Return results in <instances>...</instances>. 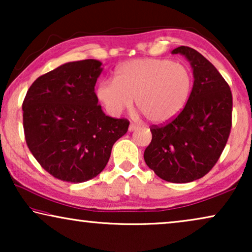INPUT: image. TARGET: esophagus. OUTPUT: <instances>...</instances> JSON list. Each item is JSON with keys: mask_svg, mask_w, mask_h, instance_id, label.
I'll return each instance as SVG.
<instances>
[{"mask_svg": "<svg viewBox=\"0 0 252 252\" xmlns=\"http://www.w3.org/2000/svg\"><path fill=\"white\" fill-rule=\"evenodd\" d=\"M136 128H137V125H135V124L132 123L128 127V130H129V132H133V130H135Z\"/></svg>", "mask_w": 252, "mask_h": 252, "instance_id": "obj_1", "label": "esophagus"}]
</instances>
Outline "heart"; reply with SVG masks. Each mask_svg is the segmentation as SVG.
I'll use <instances>...</instances> for the list:
<instances>
[{
    "label": "heart",
    "instance_id": "obj_1",
    "mask_svg": "<svg viewBox=\"0 0 252 252\" xmlns=\"http://www.w3.org/2000/svg\"><path fill=\"white\" fill-rule=\"evenodd\" d=\"M192 88L185 65L159 58H139L123 63L115 81L103 80L96 96L111 116H119L135 102L149 122L163 124L177 117L187 104Z\"/></svg>",
    "mask_w": 252,
    "mask_h": 252
}]
</instances>
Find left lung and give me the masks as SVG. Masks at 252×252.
Masks as SVG:
<instances>
[{"label":"left lung","instance_id":"1","mask_svg":"<svg viewBox=\"0 0 252 252\" xmlns=\"http://www.w3.org/2000/svg\"><path fill=\"white\" fill-rule=\"evenodd\" d=\"M190 63L194 85L187 104L165 126L151 127L153 140L144 161L165 181L187 184L215 166L232 127L233 98L229 86L206 58L189 47H178Z\"/></svg>","mask_w":252,"mask_h":252}]
</instances>
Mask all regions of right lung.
Wrapping results in <instances>:
<instances>
[{
    "label": "right lung",
    "instance_id": "right-lung-1",
    "mask_svg": "<svg viewBox=\"0 0 252 252\" xmlns=\"http://www.w3.org/2000/svg\"><path fill=\"white\" fill-rule=\"evenodd\" d=\"M96 60L68 62L33 82L23 103L26 143L41 166L60 180L80 184L108 164L115 142L129 122L106 116L95 84Z\"/></svg>",
    "mask_w": 252,
    "mask_h": 252
}]
</instances>
